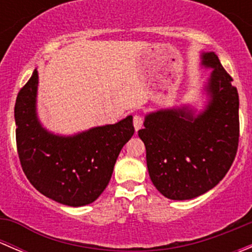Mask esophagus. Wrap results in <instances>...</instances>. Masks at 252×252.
I'll list each match as a JSON object with an SVG mask.
<instances>
[{"mask_svg":"<svg viewBox=\"0 0 252 252\" xmlns=\"http://www.w3.org/2000/svg\"><path fill=\"white\" fill-rule=\"evenodd\" d=\"M142 123H144V118H142L140 114H135V116L133 117V124L135 130H139V129L141 128Z\"/></svg>","mask_w":252,"mask_h":252,"instance_id":"obj_1","label":"esophagus"}]
</instances>
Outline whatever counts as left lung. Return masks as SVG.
<instances>
[{
  "instance_id": "8db88e82",
  "label": "left lung",
  "mask_w": 252,
  "mask_h": 252,
  "mask_svg": "<svg viewBox=\"0 0 252 252\" xmlns=\"http://www.w3.org/2000/svg\"><path fill=\"white\" fill-rule=\"evenodd\" d=\"M202 64L213 68L206 110L197 117L187 108L157 111L138 131L151 182L171 200L194 199L216 187L238 151L239 95L233 78L215 52L202 53Z\"/></svg>"
}]
</instances>
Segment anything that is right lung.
<instances>
[{"label":"right lung","instance_id":"obj_1","mask_svg":"<svg viewBox=\"0 0 252 252\" xmlns=\"http://www.w3.org/2000/svg\"><path fill=\"white\" fill-rule=\"evenodd\" d=\"M37 70L19 90L14 106L17 151L32 187L60 204L95 201L110 183L122 147L134 134L133 117L74 136L48 133L36 118Z\"/></svg>","mask_w":252,"mask_h":252}]
</instances>
